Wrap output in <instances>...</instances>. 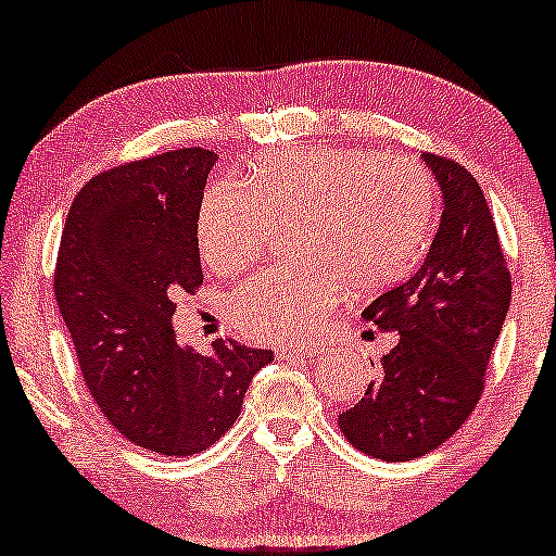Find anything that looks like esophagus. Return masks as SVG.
Segmentation results:
<instances>
[{"mask_svg":"<svg viewBox=\"0 0 556 556\" xmlns=\"http://www.w3.org/2000/svg\"><path fill=\"white\" fill-rule=\"evenodd\" d=\"M318 353V348L311 345V343H301V345H280L276 350V355L280 361H293V357H313Z\"/></svg>","mask_w":556,"mask_h":556,"instance_id":"obj_1","label":"esophagus"}]
</instances>
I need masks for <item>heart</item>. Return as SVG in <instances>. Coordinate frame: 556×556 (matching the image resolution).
<instances>
[{"mask_svg":"<svg viewBox=\"0 0 556 556\" xmlns=\"http://www.w3.org/2000/svg\"><path fill=\"white\" fill-rule=\"evenodd\" d=\"M434 220V186L422 166L365 149L315 147L273 153L245 186L203 193L195 233L220 276L266 255L278 228L295 226V266L243 280L230 320L253 340H295L328 318L343 288L380 290L413 268Z\"/></svg>","mask_w":556,"mask_h":556,"instance_id":"b5f03b06","label":"heart"}]
</instances>
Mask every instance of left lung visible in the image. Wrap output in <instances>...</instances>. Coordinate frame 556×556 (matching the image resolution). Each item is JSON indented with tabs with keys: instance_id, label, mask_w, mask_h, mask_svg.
I'll use <instances>...</instances> for the list:
<instances>
[{
	"instance_id": "left-lung-1",
	"label": "left lung",
	"mask_w": 556,
	"mask_h": 556,
	"mask_svg": "<svg viewBox=\"0 0 556 556\" xmlns=\"http://www.w3.org/2000/svg\"><path fill=\"white\" fill-rule=\"evenodd\" d=\"M425 161L445 195L438 236L417 273L363 311L400 340L380 357L365 395L338 417L350 445L388 463L438 450L467 420L511 301L480 184L447 156L425 153Z\"/></svg>"
}]
</instances>
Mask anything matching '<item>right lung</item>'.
Masks as SVG:
<instances>
[{
  "mask_svg": "<svg viewBox=\"0 0 556 556\" xmlns=\"http://www.w3.org/2000/svg\"><path fill=\"white\" fill-rule=\"evenodd\" d=\"M216 153L178 149L93 176L66 216L54 295L84 382L126 440L189 457L241 415L270 350L213 340L208 355L176 343L178 290L203 283L195 220Z\"/></svg>",
  "mask_w": 556,
  "mask_h": 556,
  "instance_id": "add662e5",
  "label": "right lung"
}]
</instances>
